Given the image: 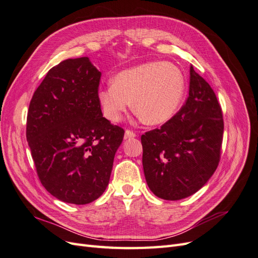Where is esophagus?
Segmentation results:
<instances>
[{"label":"esophagus","mask_w":258,"mask_h":258,"mask_svg":"<svg viewBox=\"0 0 258 258\" xmlns=\"http://www.w3.org/2000/svg\"><path fill=\"white\" fill-rule=\"evenodd\" d=\"M136 137H137V135L135 134L134 131H131V130H126V131H124V140L134 139V138H136Z\"/></svg>","instance_id":"34e87169"}]
</instances>
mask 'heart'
Returning a JSON list of instances; mask_svg holds the SVG:
<instances>
[{"label": "heart", "mask_w": 258, "mask_h": 258, "mask_svg": "<svg viewBox=\"0 0 258 258\" xmlns=\"http://www.w3.org/2000/svg\"><path fill=\"white\" fill-rule=\"evenodd\" d=\"M186 88L181 69L170 62H147L117 74L98 91V100L110 120H120L131 107L147 124L168 121L179 106Z\"/></svg>", "instance_id": "heart-1"}]
</instances>
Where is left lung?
Returning a JSON list of instances; mask_svg holds the SVG:
<instances>
[{
	"mask_svg": "<svg viewBox=\"0 0 258 258\" xmlns=\"http://www.w3.org/2000/svg\"><path fill=\"white\" fill-rule=\"evenodd\" d=\"M186 102L159 129L141 137L143 170L155 196L181 200L197 192L213 175L221 157L224 121L211 86L189 70Z\"/></svg>",
	"mask_w": 258,
	"mask_h": 258,
	"instance_id": "left-lung-1",
	"label": "left lung"
}]
</instances>
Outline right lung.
Returning <instances> with one entry per match:
<instances>
[{"label":"right lung","instance_id":"right-lung-1","mask_svg":"<svg viewBox=\"0 0 258 258\" xmlns=\"http://www.w3.org/2000/svg\"><path fill=\"white\" fill-rule=\"evenodd\" d=\"M100 77L88 57L67 59L49 70L29 105L27 141L38 178L67 204L87 205L104 192L123 139L102 115Z\"/></svg>","mask_w":258,"mask_h":258}]
</instances>
